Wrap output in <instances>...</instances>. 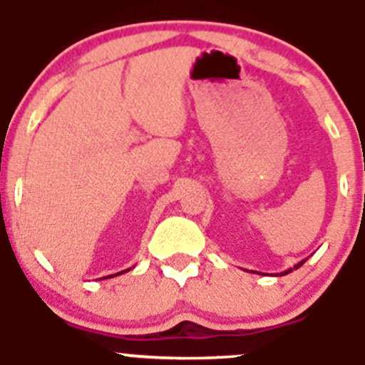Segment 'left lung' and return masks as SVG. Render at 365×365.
<instances>
[{
	"label": "left lung",
	"instance_id": "8db88e82",
	"mask_svg": "<svg viewBox=\"0 0 365 365\" xmlns=\"http://www.w3.org/2000/svg\"><path fill=\"white\" fill-rule=\"evenodd\" d=\"M305 261H307V259H304V261H300L299 264H295V266H293V267H290V269L283 271V273H282V276H283V274H288V273H292V271H293V269H299V267H300V266H302V264H304Z\"/></svg>",
	"mask_w": 365,
	"mask_h": 365
}]
</instances>
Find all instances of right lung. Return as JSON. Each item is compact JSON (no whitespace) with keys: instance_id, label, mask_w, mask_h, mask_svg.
I'll use <instances>...</instances> for the list:
<instances>
[{"instance_id":"right-lung-1","label":"right lung","mask_w":365,"mask_h":365,"mask_svg":"<svg viewBox=\"0 0 365 365\" xmlns=\"http://www.w3.org/2000/svg\"><path fill=\"white\" fill-rule=\"evenodd\" d=\"M127 271H130V269H125V271H120V273H116V274H111V276H106V278H113V276H118V274H123V273H127ZM104 279V278H103Z\"/></svg>"}]
</instances>
